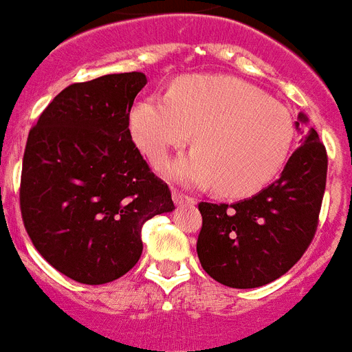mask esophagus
<instances>
[{"label": "esophagus", "mask_w": 352, "mask_h": 352, "mask_svg": "<svg viewBox=\"0 0 352 352\" xmlns=\"http://www.w3.org/2000/svg\"><path fill=\"white\" fill-rule=\"evenodd\" d=\"M171 199H173V202H175L177 206H181V204H195L193 197H188V195L182 193V191L179 190L171 191Z\"/></svg>", "instance_id": "esophagus-1"}]
</instances>
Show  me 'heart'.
<instances>
[{
    "mask_svg": "<svg viewBox=\"0 0 352 352\" xmlns=\"http://www.w3.org/2000/svg\"><path fill=\"white\" fill-rule=\"evenodd\" d=\"M129 123L135 144L153 164H162L195 134L197 148L177 159L168 173L184 184L214 186L231 199L270 184L294 141L290 114L231 76H182L168 96L135 103Z\"/></svg>",
    "mask_w": 352,
    "mask_h": 352,
    "instance_id": "obj_1",
    "label": "heart"
}]
</instances>
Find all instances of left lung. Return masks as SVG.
Masks as SVG:
<instances>
[{
	"mask_svg": "<svg viewBox=\"0 0 352 352\" xmlns=\"http://www.w3.org/2000/svg\"><path fill=\"white\" fill-rule=\"evenodd\" d=\"M308 118L295 121L297 131ZM327 153L315 129L300 140L281 177L236 204L200 202V265L231 288H258L290 270L311 243L326 190Z\"/></svg>",
	"mask_w": 352,
	"mask_h": 352,
	"instance_id": "obj_1",
	"label": "left lung"
}]
</instances>
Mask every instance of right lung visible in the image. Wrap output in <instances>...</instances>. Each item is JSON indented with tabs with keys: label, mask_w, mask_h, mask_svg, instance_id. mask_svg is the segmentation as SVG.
I'll use <instances>...</instances> for the list:
<instances>
[{
	"label": "right lung",
	"mask_w": 352,
	"mask_h": 352,
	"mask_svg": "<svg viewBox=\"0 0 352 352\" xmlns=\"http://www.w3.org/2000/svg\"><path fill=\"white\" fill-rule=\"evenodd\" d=\"M144 85L140 71L71 84L28 134L19 190L25 229L41 256L76 283L125 276L143 252L144 221L175 209L129 131Z\"/></svg>",
	"instance_id": "add662e5"
}]
</instances>
